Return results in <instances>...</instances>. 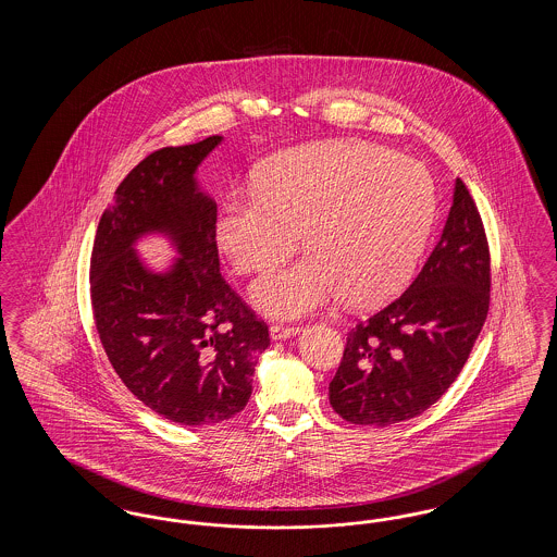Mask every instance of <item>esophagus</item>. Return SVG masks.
I'll use <instances>...</instances> for the list:
<instances>
[{"label":"esophagus","instance_id":"34e87169","mask_svg":"<svg viewBox=\"0 0 557 557\" xmlns=\"http://www.w3.org/2000/svg\"><path fill=\"white\" fill-rule=\"evenodd\" d=\"M298 325H284V323H271V327H269V334H271V338L273 341H282V338H290V336H296L298 334Z\"/></svg>","mask_w":557,"mask_h":557}]
</instances>
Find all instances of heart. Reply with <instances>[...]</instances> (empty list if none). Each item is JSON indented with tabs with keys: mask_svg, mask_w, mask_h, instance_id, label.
I'll return each mask as SVG.
<instances>
[{
	"mask_svg": "<svg viewBox=\"0 0 557 557\" xmlns=\"http://www.w3.org/2000/svg\"><path fill=\"white\" fill-rule=\"evenodd\" d=\"M436 219L422 162L373 144L330 141L269 160L257 184L221 205L214 236L238 273H269L298 236L309 255L269 275L255 300L273 315L311 313L345 296L370 307L413 277Z\"/></svg>",
	"mask_w": 557,
	"mask_h": 557,
	"instance_id": "1",
	"label": "heart"
}]
</instances>
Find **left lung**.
<instances>
[{"label":"left lung","mask_w":557,"mask_h":557,"mask_svg":"<svg viewBox=\"0 0 557 557\" xmlns=\"http://www.w3.org/2000/svg\"><path fill=\"white\" fill-rule=\"evenodd\" d=\"M491 302L488 239L470 189L455 182L443 236L411 286L346 336L330 405L350 424L424 413L463 370Z\"/></svg>","instance_id":"left-lung-1"}]
</instances>
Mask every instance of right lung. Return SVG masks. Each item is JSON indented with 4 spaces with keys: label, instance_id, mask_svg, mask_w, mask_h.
I'll return each mask as SVG.
<instances>
[{
    "label": "right lung",
    "instance_id": "obj_1",
    "mask_svg": "<svg viewBox=\"0 0 557 557\" xmlns=\"http://www.w3.org/2000/svg\"><path fill=\"white\" fill-rule=\"evenodd\" d=\"M219 141L211 135L141 160L102 212L89 263L91 311L110 366L146 407L182 425L239 413L269 346L265 321L219 271L216 205L194 182ZM146 231H166L183 252L164 276L132 250Z\"/></svg>",
    "mask_w": 557,
    "mask_h": 557
}]
</instances>
